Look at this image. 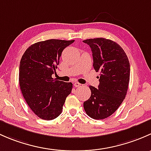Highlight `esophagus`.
I'll list each match as a JSON object with an SVG mask.
<instances>
[{"label":"esophagus","instance_id":"34e87169","mask_svg":"<svg viewBox=\"0 0 151 151\" xmlns=\"http://www.w3.org/2000/svg\"><path fill=\"white\" fill-rule=\"evenodd\" d=\"M74 86L76 87H79L81 86V84L80 83H78V82H76V83H74Z\"/></svg>","mask_w":151,"mask_h":151}]
</instances>
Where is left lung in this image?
I'll list each match as a JSON object with an SVG mask.
<instances>
[{"instance_id":"1","label":"left lung","mask_w":151,"mask_h":151,"mask_svg":"<svg viewBox=\"0 0 151 151\" xmlns=\"http://www.w3.org/2000/svg\"><path fill=\"white\" fill-rule=\"evenodd\" d=\"M92 52L93 67L100 73L98 88L89 86L91 97L83 102L89 117L106 119L125 99L130 77V65L124 49L116 42L103 38L83 41Z\"/></svg>"}]
</instances>
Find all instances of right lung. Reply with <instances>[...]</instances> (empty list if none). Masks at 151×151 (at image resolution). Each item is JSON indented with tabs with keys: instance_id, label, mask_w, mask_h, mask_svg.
Returning a JSON list of instances; mask_svg holds the SVG:
<instances>
[{
	"instance_id": "right-lung-1",
	"label": "right lung",
	"mask_w": 151,
	"mask_h": 151,
	"mask_svg": "<svg viewBox=\"0 0 151 151\" xmlns=\"http://www.w3.org/2000/svg\"><path fill=\"white\" fill-rule=\"evenodd\" d=\"M75 41L50 39L27 48L20 60L19 82L22 95L31 110L44 120H53L63 111L73 83L53 78L62 52Z\"/></svg>"
}]
</instances>
